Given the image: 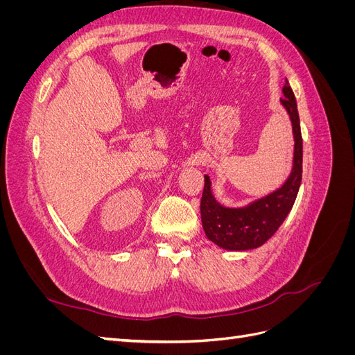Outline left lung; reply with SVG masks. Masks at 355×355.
Masks as SVG:
<instances>
[{
	"instance_id": "1",
	"label": "left lung",
	"mask_w": 355,
	"mask_h": 355,
	"mask_svg": "<svg viewBox=\"0 0 355 355\" xmlns=\"http://www.w3.org/2000/svg\"><path fill=\"white\" fill-rule=\"evenodd\" d=\"M280 99L293 128V166L284 184L241 207H227L213 196L211 180L204 175L201 222L207 239L228 252H247L270 240L292 210L302 180V135L292 87L286 84Z\"/></svg>"
}]
</instances>
